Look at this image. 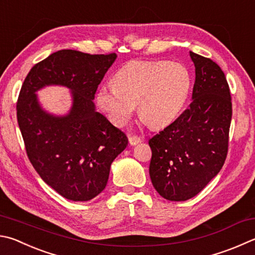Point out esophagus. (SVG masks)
I'll use <instances>...</instances> for the list:
<instances>
[{"mask_svg":"<svg viewBox=\"0 0 255 255\" xmlns=\"http://www.w3.org/2000/svg\"><path fill=\"white\" fill-rule=\"evenodd\" d=\"M141 141V139L139 137L137 136H129V143H130L131 146H135L137 143H139Z\"/></svg>","mask_w":255,"mask_h":255,"instance_id":"1","label":"esophagus"}]
</instances>
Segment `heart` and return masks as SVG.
Returning <instances> with one entry per match:
<instances>
[{
  "label": "heart",
  "instance_id": "b5f03b06",
  "mask_svg": "<svg viewBox=\"0 0 255 255\" xmlns=\"http://www.w3.org/2000/svg\"><path fill=\"white\" fill-rule=\"evenodd\" d=\"M114 85L103 86L97 96L99 107L113 123L126 125L138 105L143 122L161 128L183 112L192 81L182 63L132 60L116 73Z\"/></svg>",
  "mask_w": 255,
  "mask_h": 255
}]
</instances>
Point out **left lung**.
Listing matches in <instances>:
<instances>
[{
    "mask_svg": "<svg viewBox=\"0 0 255 255\" xmlns=\"http://www.w3.org/2000/svg\"><path fill=\"white\" fill-rule=\"evenodd\" d=\"M195 66L192 103L149 139L151 183L168 201L197 195L225 163L232 99L224 72L210 58L189 52Z\"/></svg>",
    "mask_w": 255,
    "mask_h": 255,
    "instance_id": "obj_1",
    "label": "left lung"
}]
</instances>
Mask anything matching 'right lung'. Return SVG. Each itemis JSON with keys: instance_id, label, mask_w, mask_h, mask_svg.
<instances>
[{"instance_id": "right-lung-1", "label": "right lung", "mask_w": 255, "mask_h": 255, "mask_svg": "<svg viewBox=\"0 0 255 255\" xmlns=\"http://www.w3.org/2000/svg\"><path fill=\"white\" fill-rule=\"evenodd\" d=\"M116 58L60 50L34 64L21 87L16 117L26 155L40 177L70 201H89L103 192L112 163L128 145L125 132L96 112L92 101ZM49 84L73 90L67 116L55 118L39 107L35 91Z\"/></svg>"}]
</instances>
